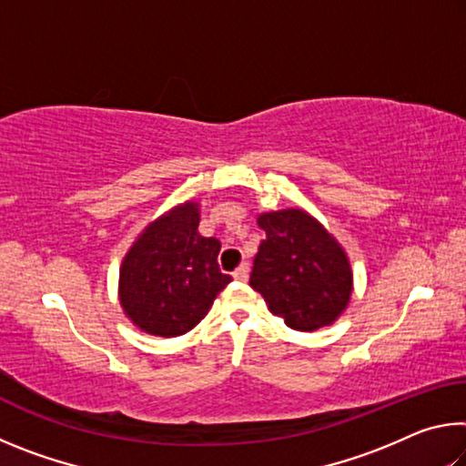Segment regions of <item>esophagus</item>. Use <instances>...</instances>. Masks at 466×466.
Returning a JSON list of instances; mask_svg holds the SVG:
<instances>
[{
    "mask_svg": "<svg viewBox=\"0 0 466 466\" xmlns=\"http://www.w3.org/2000/svg\"><path fill=\"white\" fill-rule=\"evenodd\" d=\"M234 279H238V281H247L248 279V265L247 263H242L238 269L234 271Z\"/></svg>",
    "mask_w": 466,
    "mask_h": 466,
    "instance_id": "1",
    "label": "esophagus"
}]
</instances>
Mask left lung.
Returning <instances> with one entry per match:
<instances>
[{
  "instance_id": "obj_1",
  "label": "left lung",
  "mask_w": 466,
  "mask_h": 466,
  "mask_svg": "<svg viewBox=\"0 0 466 466\" xmlns=\"http://www.w3.org/2000/svg\"><path fill=\"white\" fill-rule=\"evenodd\" d=\"M267 238L258 247L250 288L294 330H317L341 317L351 299L353 271L337 238L304 209L257 218Z\"/></svg>"
}]
</instances>
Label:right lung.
<instances>
[{
	"mask_svg": "<svg viewBox=\"0 0 466 466\" xmlns=\"http://www.w3.org/2000/svg\"><path fill=\"white\" fill-rule=\"evenodd\" d=\"M199 219V203H178L149 222L123 257L121 309L147 335L188 333L232 281L219 271V240L197 232Z\"/></svg>",
	"mask_w": 466,
	"mask_h": 466,
	"instance_id": "right-lung-1",
	"label": "right lung"
}]
</instances>
